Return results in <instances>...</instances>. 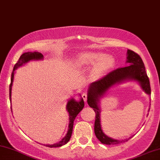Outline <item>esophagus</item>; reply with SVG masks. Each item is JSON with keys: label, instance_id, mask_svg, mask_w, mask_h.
Listing matches in <instances>:
<instances>
[{"label": "esophagus", "instance_id": "34e87169", "mask_svg": "<svg viewBox=\"0 0 160 160\" xmlns=\"http://www.w3.org/2000/svg\"><path fill=\"white\" fill-rule=\"evenodd\" d=\"M82 98H83L84 101L85 102H87V100H88V95H87L86 92H83V93H82Z\"/></svg>", "mask_w": 160, "mask_h": 160}]
</instances>
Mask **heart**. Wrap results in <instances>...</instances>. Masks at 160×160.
Instances as JSON below:
<instances>
[{
	"instance_id": "1",
	"label": "heart",
	"mask_w": 160,
	"mask_h": 160,
	"mask_svg": "<svg viewBox=\"0 0 160 160\" xmlns=\"http://www.w3.org/2000/svg\"><path fill=\"white\" fill-rule=\"evenodd\" d=\"M80 68L90 69V77L92 81H98L115 66L116 59L113 56L94 51H85L78 55L76 61Z\"/></svg>"
}]
</instances>
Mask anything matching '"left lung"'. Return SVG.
Wrapping results in <instances>:
<instances>
[{"label":"left lung","mask_w":160,"mask_h":160,"mask_svg":"<svg viewBox=\"0 0 160 160\" xmlns=\"http://www.w3.org/2000/svg\"><path fill=\"white\" fill-rule=\"evenodd\" d=\"M126 63H128V66L116 69L100 80L92 82L90 84L88 90V103L90 108H93L96 113L94 132L98 140L105 145H118L129 140L131 137L128 139L119 140L104 134L101 126L100 98L104 97L112 87L125 82L126 81H135L138 82L143 91H145L148 95L151 96L149 78L141 57L133 51L128 50Z\"/></svg>","instance_id":"8db88e82"}]
</instances>
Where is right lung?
Returning a JSON list of instances; mask_svg holds the SVG:
<instances>
[{
	"mask_svg": "<svg viewBox=\"0 0 160 160\" xmlns=\"http://www.w3.org/2000/svg\"><path fill=\"white\" fill-rule=\"evenodd\" d=\"M44 58V56L42 54L38 52H24L21 55V57H20L18 61L16 64H15L13 68V71L12 72V76H11V83L10 85H9V99H10V102L11 98H12V84H13V79H14V76H15V71L16 69H18L20 67L23 66V64H27V62H30V61L35 60V61H38V60H42ZM81 96V95H80ZM84 106V102L83 98H81V99L79 101H76V99H74V98H72L71 99H70L67 104L66 106V109L68 110V113H69V126H68V131L67 134L65 135V137L63 138L61 141H59L58 142L52 144V145H44L45 146L49 147V148H57V147H61L62 145H65L70 141L71 136H72V128H73V122L76 117L79 113V112L83 109ZM11 110H12V107H11Z\"/></svg>",
	"mask_w": 160,
	"mask_h": 160,
	"instance_id": "1",
	"label": "right lung"
}]
</instances>
